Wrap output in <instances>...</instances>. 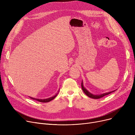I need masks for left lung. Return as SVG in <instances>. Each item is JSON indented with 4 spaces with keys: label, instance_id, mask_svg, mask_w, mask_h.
Masks as SVG:
<instances>
[{
    "label": "left lung",
    "instance_id": "left-lung-1",
    "mask_svg": "<svg viewBox=\"0 0 135 135\" xmlns=\"http://www.w3.org/2000/svg\"><path fill=\"white\" fill-rule=\"evenodd\" d=\"M81 88H82V90L83 91H84V93L88 97H90V98H94V99H98V98H100L101 97H103V96H105V95H109L110 94V93H113V92H114L115 90H114V91H110V92H108V93H104V94H100V95H94L93 94L90 93V92L86 90V88H85L84 86V85H83V80H82V82H81Z\"/></svg>",
    "mask_w": 135,
    "mask_h": 135
}]
</instances>
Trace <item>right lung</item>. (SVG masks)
<instances>
[{
	"label": "right lung",
	"instance_id": "1",
	"mask_svg": "<svg viewBox=\"0 0 135 135\" xmlns=\"http://www.w3.org/2000/svg\"><path fill=\"white\" fill-rule=\"evenodd\" d=\"M59 91H58V93H59ZM58 93H57L55 95H54V96H52V97H50V98H46V99H38V98H35L31 97H30L31 98L33 99V100L38 101L40 102H50V101H52V100H53V99H54V98L56 97V96L57 95Z\"/></svg>",
	"mask_w": 135,
	"mask_h": 135
}]
</instances>
